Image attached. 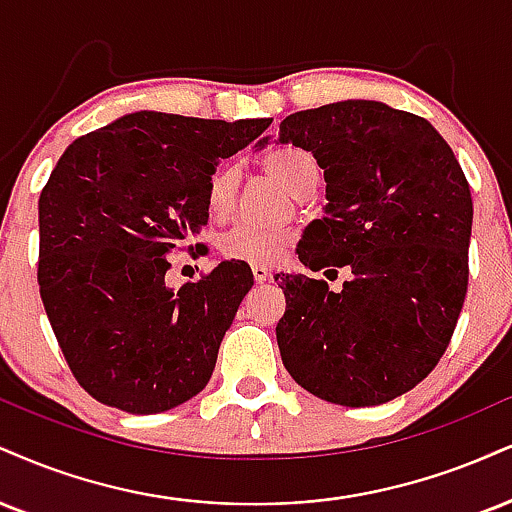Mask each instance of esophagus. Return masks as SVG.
I'll return each mask as SVG.
<instances>
[{
	"mask_svg": "<svg viewBox=\"0 0 512 512\" xmlns=\"http://www.w3.org/2000/svg\"><path fill=\"white\" fill-rule=\"evenodd\" d=\"M252 276H255V281H257V283H264V281L269 279V269L264 267V264L255 262V264H252Z\"/></svg>",
	"mask_w": 512,
	"mask_h": 512,
	"instance_id": "esophagus-1",
	"label": "esophagus"
}]
</instances>
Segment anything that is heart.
<instances>
[{
    "mask_svg": "<svg viewBox=\"0 0 512 512\" xmlns=\"http://www.w3.org/2000/svg\"><path fill=\"white\" fill-rule=\"evenodd\" d=\"M262 166L269 176H274L288 193L300 197L312 183H319V164L310 152L300 147L279 145L262 155ZM238 176L231 164L219 166L207 181L205 207L212 219H226L236 202ZM288 245V233L276 229H262V226L238 224L236 229L226 233L221 240V250L231 260L243 262H272L281 255Z\"/></svg>",
    "mask_w": 512,
    "mask_h": 512,
    "instance_id": "1",
    "label": "heart"
}]
</instances>
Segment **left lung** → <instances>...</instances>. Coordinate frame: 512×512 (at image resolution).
I'll return each mask as SVG.
<instances>
[{
    "mask_svg": "<svg viewBox=\"0 0 512 512\" xmlns=\"http://www.w3.org/2000/svg\"><path fill=\"white\" fill-rule=\"evenodd\" d=\"M279 143L312 152L326 181L329 205L305 229L298 260L353 274L338 293L322 279L276 274L283 367L329 403H389L436 367L463 310L467 178L432 123L374 100L286 116Z\"/></svg>",
    "mask_w": 512,
    "mask_h": 512,
    "instance_id": "left-lung-1",
    "label": "left lung"
}]
</instances>
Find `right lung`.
<instances>
[{
  "label": "right lung",
  "instance_id": "add662e5",
  "mask_svg": "<svg viewBox=\"0 0 512 512\" xmlns=\"http://www.w3.org/2000/svg\"><path fill=\"white\" fill-rule=\"evenodd\" d=\"M269 123L135 112L73 140L54 166L38 202L40 295L73 377L100 403L152 415L207 386L252 272L221 262L174 291L166 255L207 224L217 164Z\"/></svg>",
  "mask_w": 512,
  "mask_h": 512
}]
</instances>
